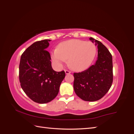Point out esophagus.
Masks as SVG:
<instances>
[{
    "label": "esophagus",
    "mask_w": 134,
    "mask_h": 134,
    "mask_svg": "<svg viewBox=\"0 0 134 134\" xmlns=\"http://www.w3.org/2000/svg\"><path fill=\"white\" fill-rule=\"evenodd\" d=\"M65 72L66 74H69L71 73V72L70 71L67 70H65Z\"/></svg>",
    "instance_id": "1"
}]
</instances>
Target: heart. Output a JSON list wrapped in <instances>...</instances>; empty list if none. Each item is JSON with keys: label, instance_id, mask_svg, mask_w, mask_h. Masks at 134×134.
I'll list each match as a JSON object with an SVG mask.
<instances>
[{"label": "heart", "instance_id": "obj_1", "mask_svg": "<svg viewBox=\"0 0 134 134\" xmlns=\"http://www.w3.org/2000/svg\"><path fill=\"white\" fill-rule=\"evenodd\" d=\"M97 52L95 44L90 41L71 39L61 42L51 52L52 62L58 68L67 63L72 70H86L94 60Z\"/></svg>", "mask_w": 134, "mask_h": 134}]
</instances>
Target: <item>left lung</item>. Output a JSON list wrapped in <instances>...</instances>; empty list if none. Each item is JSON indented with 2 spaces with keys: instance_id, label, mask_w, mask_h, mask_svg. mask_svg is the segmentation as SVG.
Returning a JSON list of instances; mask_svg holds the SVG:
<instances>
[{
  "instance_id": "obj_1",
  "label": "left lung",
  "mask_w": 134,
  "mask_h": 134,
  "mask_svg": "<svg viewBox=\"0 0 134 134\" xmlns=\"http://www.w3.org/2000/svg\"><path fill=\"white\" fill-rule=\"evenodd\" d=\"M98 48V57L94 65L88 69L74 73V90L80 98L94 102L102 98L110 89L113 81L112 57L100 41L90 37Z\"/></svg>"
}]
</instances>
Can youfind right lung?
Returning a JSON list of instances; mask_svg holds the SVG:
<instances>
[{"label":"right lung","mask_w":134,"mask_h":134,"mask_svg":"<svg viewBox=\"0 0 134 134\" xmlns=\"http://www.w3.org/2000/svg\"><path fill=\"white\" fill-rule=\"evenodd\" d=\"M50 40L34 42L24 51L20 60L19 78L23 91L34 102H50L57 96L65 76L51 66V56L46 48Z\"/></svg>","instance_id":"1"}]
</instances>
